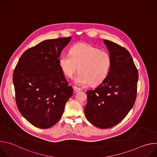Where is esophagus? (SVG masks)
<instances>
[{
	"label": "esophagus",
	"mask_w": 157,
	"mask_h": 157,
	"mask_svg": "<svg viewBox=\"0 0 157 157\" xmlns=\"http://www.w3.org/2000/svg\"><path fill=\"white\" fill-rule=\"evenodd\" d=\"M73 89H74L75 93H78V92L81 91V89H79V88L77 87H74Z\"/></svg>",
	"instance_id": "34e87169"
}]
</instances>
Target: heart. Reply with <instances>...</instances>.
<instances>
[{
	"label": "heart",
	"mask_w": 157,
	"mask_h": 157,
	"mask_svg": "<svg viewBox=\"0 0 157 157\" xmlns=\"http://www.w3.org/2000/svg\"><path fill=\"white\" fill-rule=\"evenodd\" d=\"M59 65L64 75L71 77L79 68L73 82L79 86L98 85L107 76L111 65L110 55L91 44L79 43L71 47L70 54H63Z\"/></svg>",
	"instance_id": "heart-1"
}]
</instances>
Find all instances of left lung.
<instances>
[{"label":"left lung","instance_id":"left-lung-1","mask_svg":"<svg viewBox=\"0 0 157 157\" xmlns=\"http://www.w3.org/2000/svg\"><path fill=\"white\" fill-rule=\"evenodd\" d=\"M104 43L110 54V68L96 89L87 91L84 114L94 126L108 128L122 121L135 103L139 74L127 49L107 40Z\"/></svg>","mask_w":157,"mask_h":157}]
</instances>
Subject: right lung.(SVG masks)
<instances>
[{
	"label": "right lung",
	"mask_w": 157,
	"mask_h": 157,
	"mask_svg": "<svg viewBox=\"0 0 157 157\" xmlns=\"http://www.w3.org/2000/svg\"><path fill=\"white\" fill-rule=\"evenodd\" d=\"M71 37L47 40L27 50L13 75L15 99L20 113L33 125L48 128L61 117L72 96L59 65V57Z\"/></svg>",
	"instance_id": "obj_1"
}]
</instances>
